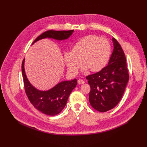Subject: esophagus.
I'll return each mask as SVG.
<instances>
[{
	"mask_svg": "<svg viewBox=\"0 0 147 147\" xmlns=\"http://www.w3.org/2000/svg\"><path fill=\"white\" fill-rule=\"evenodd\" d=\"M84 82H85L82 79H79L78 80V83L79 84H84Z\"/></svg>",
	"mask_w": 147,
	"mask_h": 147,
	"instance_id": "34e87169",
	"label": "esophagus"
}]
</instances>
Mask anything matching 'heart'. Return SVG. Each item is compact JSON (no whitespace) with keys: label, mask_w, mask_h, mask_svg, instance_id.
Returning <instances> with one entry per match:
<instances>
[{"label":"heart","mask_w":147,"mask_h":147,"mask_svg":"<svg viewBox=\"0 0 147 147\" xmlns=\"http://www.w3.org/2000/svg\"><path fill=\"white\" fill-rule=\"evenodd\" d=\"M111 52V44L107 39L89 35L78 39L71 52L65 53V60L69 70L73 74L77 73L81 63L84 65V70L89 69L96 72L106 66Z\"/></svg>","instance_id":"b5f03b06"}]
</instances>
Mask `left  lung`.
Listing matches in <instances>:
<instances>
[{"mask_svg": "<svg viewBox=\"0 0 147 147\" xmlns=\"http://www.w3.org/2000/svg\"><path fill=\"white\" fill-rule=\"evenodd\" d=\"M114 49L108 65L86 77L91 87L89 100L95 110L105 112L120 102L129 80L124 53L118 41L112 38Z\"/></svg>", "mask_w": 147, "mask_h": 147, "instance_id": "1", "label": "left lung"}]
</instances>
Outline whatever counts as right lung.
Masks as SVG:
<instances>
[{"label":"right lung","mask_w":147,"mask_h":147,"mask_svg":"<svg viewBox=\"0 0 147 147\" xmlns=\"http://www.w3.org/2000/svg\"><path fill=\"white\" fill-rule=\"evenodd\" d=\"M73 31L74 30H48L38 36L32 44L36 41L45 38L57 40L66 39L72 34ZM24 63V59L23 60L22 66V74L25 92L31 103L36 109L45 115L55 116L59 114L65 107L70 94L76 87L77 80L75 78L71 81H62L48 91H39L35 88L28 81L25 74Z\"/></svg>","instance_id":"right-lung-1"}]
</instances>
